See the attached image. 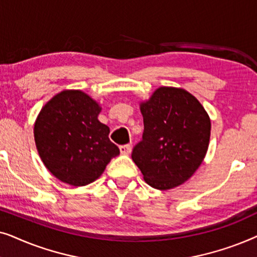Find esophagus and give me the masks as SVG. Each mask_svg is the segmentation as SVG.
<instances>
[{"mask_svg":"<svg viewBox=\"0 0 257 257\" xmlns=\"http://www.w3.org/2000/svg\"><path fill=\"white\" fill-rule=\"evenodd\" d=\"M119 150H120V153L121 154H125V156H128L130 153H131V150H132V146L131 145H121L119 146Z\"/></svg>","mask_w":257,"mask_h":257,"instance_id":"obj_1","label":"esophagus"}]
</instances>
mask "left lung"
Masks as SVG:
<instances>
[{
    "mask_svg": "<svg viewBox=\"0 0 257 257\" xmlns=\"http://www.w3.org/2000/svg\"><path fill=\"white\" fill-rule=\"evenodd\" d=\"M144 133L132 159L151 187L166 191L187 181L209 145L210 119L184 89L161 86L140 104Z\"/></svg>",
    "mask_w": 257,
    "mask_h": 257,
    "instance_id": "obj_1",
    "label": "left lung"
}]
</instances>
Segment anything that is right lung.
Here are the masks:
<instances>
[{"label":"right lung","instance_id":"obj_1","mask_svg":"<svg viewBox=\"0 0 257 257\" xmlns=\"http://www.w3.org/2000/svg\"><path fill=\"white\" fill-rule=\"evenodd\" d=\"M99 104L79 90H64L42 107L35 143L50 173L65 184L85 186L103 174L119 154L110 128L98 120Z\"/></svg>","mask_w":257,"mask_h":257}]
</instances>
